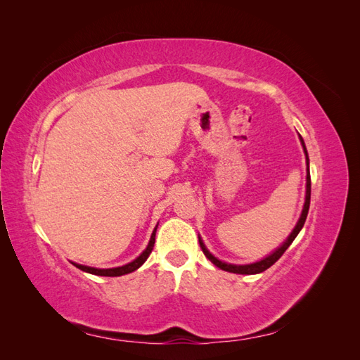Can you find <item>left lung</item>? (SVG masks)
I'll return each mask as SVG.
<instances>
[{
	"label": "left lung",
	"mask_w": 360,
	"mask_h": 360,
	"mask_svg": "<svg viewBox=\"0 0 360 360\" xmlns=\"http://www.w3.org/2000/svg\"><path fill=\"white\" fill-rule=\"evenodd\" d=\"M300 143H302V147H303V151L304 155H307V197H304V204H303V210H302V214L299 217V221L296 224V226H294V230L291 231V234L287 237V240L282 243L281 248H278L274 254H270L269 257L263 258L261 261H257V263H252V264H243V266H237V264H228V263H224V261L217 259L216 257H213L209 249L205 248V245L202 243L201 237L198 236V240H200V246L202 249L204 255L209 258L212 263L219 267L225 271H230V274H238V275H255V274H261V271L267 270L270 266H274L276 261L282 257V254L285 252V250L288 249V246L292 243L294 238L297 237V234L300 233V230L304 225V221H307V216H308V210H309V202H311V174H309V158H308V151H307V147H304V143H303V138L300 136Z\"/></svg>",
	"instance_id": "obj_1"
}]
</instances>
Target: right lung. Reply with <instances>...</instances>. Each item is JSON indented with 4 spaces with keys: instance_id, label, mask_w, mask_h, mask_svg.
<instances>
[{
    "instance_id": "obj_1",
    "label": "right lung",
    "mask_w": 360,
    "mask_h": 360,
    "mask_svg": "<svg viewBox=\"0 0 360 360\" xmlns=\"http://www.w3.org/2000/svg\"><path fill=\"white\" fill-rule=\"evenodd\" d=\"M156 230H158V225L151 233L150 237V242L147 245V248L143 250V254L139 257H136L132 263L124 264L122 267H112V269H96V267H89V266H82V264H76L73 263L76 267L81 269L82 271H86V274H91V275H97V276H122V275H127V274H132L136 269H139L146 263V259L148 258V255L151 254V250H153L155 246V237H156Z\"/></svg>"
}]
</instances>
